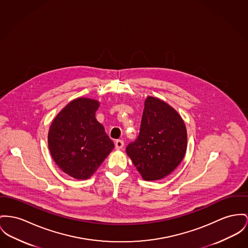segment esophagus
Here are the masks:
<instances>
[{
    "label": "esophagus",
    "mask_w": 248,
    "mask_h": 248,
    "mask_svg": "<svg viewBox=\"0 0 248 248\" xmlns=\"http://www.w3.org/2000/svg\"><path fill=\"white\" fill-rule=\"evenodd\" d=\"M115 146H116V149H122L123 146H124V141L123 140H116L115 142Z\"/></svg>",
    "instance_id": "obj_1"
}]
</instances>
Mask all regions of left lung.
Instances as JSON below:
<instances>
[{
  "mask_svg": "<svg viewBox=\"0 0 248 248\" xmlns=\"http://www.w3.org/2000/svg\"><path fill=\"white\" fill-rule=\"evenodd\" d=\"M187 149L185 124L178 112L165 101L148 97L140 132L126 149L143 179L157 181L181 164Z\"/></svg>",
  "mask_w": 248,
  "mask_h": 248,
  "instance_id": "1",
  "label": "left lung"
}]
</instances>
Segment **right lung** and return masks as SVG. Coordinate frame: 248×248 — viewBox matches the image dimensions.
Here are the masks:
<instances>
[{
    "instance_id": "right-lung-1",
    "label": "right lung",
    "mask_w": 248,
    "mask_h": 248,
    "mask_svg": "<svg viewBox=\"0 0 248 248\" xmlns=\"http://www.w3.org/2000/svg\"><path fill=\"white\" fill-rule=\"evenodd\" d=\"M99 105L94 99H74L50 125V154L56 165L77 180L90 178L114 149L113 141L95 117Z\"/></svg>"
}]
</instances>
